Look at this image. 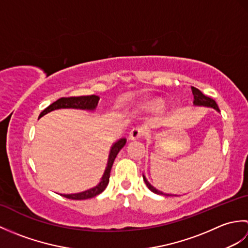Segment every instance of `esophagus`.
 <instances>
[{"mask_svg": "<svg viewBox=\"0 0 248 248\" xmlns=\"http://www.w3.org/2000/svg\"><path fill=\"white\" fill-rule=\"evenodd\" d=\"M145 134V129L143 127H134L132 130H131L130 135H129V139L131 140H139L140 139L141 136Z\"/></svg>", "mask_w": 248, "mask_h": 248, "instance_id": "esophagus-1", "label": "esophagus"}]
</instances>
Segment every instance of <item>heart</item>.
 Here are the masks:
<instances>
[{
	"instance_id": "heart-1",
	"label": "heart",
	"mask_w": 248,
	"mask_h": 248,
	"mask_svg": "<svg viewBox=\"0 0 248 248\" xmlns=\"http://www.w3.org/2000/svg\"><path fill=\"white\" fill-rule=\"evenodd\" d=\"M151 107L154 108H159V103H156V102H154L151 104Z\"/></svg>"
}]
</instances>
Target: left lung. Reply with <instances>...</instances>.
<instances>
[{"label": "left lung", "mask_w": 248, "mask_h": 248, "mask_svg": "<svg viewBox=\"0 0 248 248\" xmlns=\"http://www.w3.org/2000/svg\"><path fill=\"white\" fill-rule=\"evenodd\" d=\"M192 93H193V94H194V101H193L194 105H198V107L212 108H214V109H217V112H219V108H218V107H217V102L214 101L213 99L207 97V96H205V94H203L202 92H200L199 89L195 88V87H192ZM143 178H144V181H145V183H146V186H148V188L150 189L151 192H154V193H155V194H159V195H166V196H171V195H170V194H164L163 192L159 191V189H156L155 187L152 186L151 184H150L148 181H147V179H146V177H145L144 175H143Z\"/></svg>", "instance_id": "1"}]
</instances>
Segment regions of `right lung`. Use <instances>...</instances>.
Wrapping results in <instances>:
<instances>
[{
  "mask_svg": "<svg viewBox=\"0 0 248 248\" xmlns=\"http://www.w3.org/2000/svg\"><path fill=\"white\" fill-rule=\"evenodd\" d=\"M99 97L96 94H92V96H81V97H64L59 100H56L55 102L50 104L48 108H45L43 112L40 113L39 117H43L44 115L48 114L52 110L59 109V108H78V109H88V110H93L97 108V104L99 101ZM127 143V140L125 139H120L119 140L114 143L109 151L108 160V165L105 168L103 176L101 178V181L99 182L98 186L94 187H92L87 189V191H84L81 193H76V194H61L62 196L69 199H75V200H83V199H88L93 198L97 195L101 194L105 187L108 186V181H109V176H110V170H112L113 163L115 161V157L117 156L118 152L120 149Z\"/></svg>",
  "mask_w": 248,
  "mask_h": 248,
  "instance_id": "right-lung-1",
  "label": "right lung"
}]
</instances>
